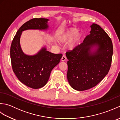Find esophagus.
Instances as JSON below:
<instances>
[{"mask_svg":"<svg viewBox=\"0 0 120 120\" xmlns=\"http://www.w3.org/2000/svg\"><path fill=\"white\" fill-rule=\"evenodd\" d=\"M67 57H66V56L65 55H63L62 56V58H61V61H65L67 60Z\"/></svg>","mask_w":120,"mask_h":120,"instance_id":"1","label":"esophagus"}]
</instances>
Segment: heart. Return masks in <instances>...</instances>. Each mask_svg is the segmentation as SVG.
<instances>
[{"label":"heart","instance_id":"heart-1","mask_svg":"<svg viewBox=\"0 0 120 120\" xmlns=\"http://www.w3.org/2000/svg\"><path fill=\"white\" fill-rule=\"evenodd\" d=\"M78 31L77 29L72 28L64 31L60 32L58 35V40L62 43L67 42L70 40L68 43V47L72 49L76 46L82 37V34L80 32L77 33Z\"/></svg>","mask_w":120,"mask_h":120}]
</instances>
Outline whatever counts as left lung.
Instances as JSON below:
<instances>
[{
    "mask_svg": "<svg viewBox=\"0 0 120 120\" xmlns=\"http://www.w3.org/2000/svg\"><path fill=\"white\" fill-rule=\"evenodd\" d=\"M90 34L82 43L66 52L68 70L67 78L72 87L84 91L96 86L107 74L113 55L111 39L96 24L91 26ZM97 49L92 52V48Z\"/></svg>",
    "mask_w": 120,
    "mask_h": 120,
    "instance_id": "8db88e82",
    "label": "left lung"
}]
</instances>
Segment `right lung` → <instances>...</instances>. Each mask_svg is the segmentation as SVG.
<instances>
[{
	"mask_svg": "<svg viewBox=\"0 0 120 120\" xmlns=\"http://www.w3.org/2000/svg\"><path fill=\"white\" fill-rule=\"evenodd\" d=\"M47 19H32L19 28L12 41L10 57L13 71L19 80L32 89L44 86L49 79L51 71L60 61L62 53L55 54L42 48L36 55H27L20 45L22 31L28 29L46 30Z\"/></svg>",
	"mask_w": 120,
	"mask_h": 120,
	"instance_id": "add662e5",
	"label": "right lung"
}]
</instances>
